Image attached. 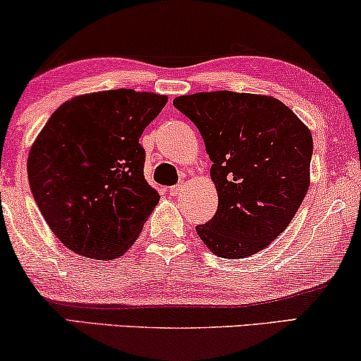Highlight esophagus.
<instances>
[{"label": "esophagus", "mask_w": 361, "mask_h": 361, "mask_svg": "<svg viewBox=\"0 0 361 361\" xmlns=\"http://www.w3.org/2000/svg\"><path fill=\"white\" fill-rule=\"evenodd\" d=\"M180 190H182V185H172V187H169L171 195H179Z\"/></svg>", "instance_id": "34e87169"}]
</instances>
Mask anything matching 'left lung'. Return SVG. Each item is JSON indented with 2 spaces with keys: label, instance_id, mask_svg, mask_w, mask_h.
Segmentation results:
<instances>
[{
  "label": "left lung",
  "instance_id": "left-lung-1",
  "mask_svg": "<svg viewBox=\"0 0 361 361\" xmlns=\"http://www.w3.org/2000/svg\"><path fill=\"white\" fill-rule=\"evenodd\" d=\"M176 109L202 134L219 194L217 212L195 227L222 259H245L275 240L305 199L312 134L270 96L214 91L180 96Z\"/></svg>",
  "mask_w": 361,
  "mask_h": 361
}]
</instances>
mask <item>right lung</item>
I'll use <instances>...</instances> for the list:
<instances>
[{
    "label": "right lung",
    "mask_w": 361,
    "mask_h": 361,
    "mask_svg": "<svg viewBox=\"0 0 361 361\" xmlns=\"http://www.w3.org/2000/svg\"><path fill=\"white\" fill-rule=\"evenodd\" d=\"M167 97L112 89L73 97L32 144L27 179L51 231L69 250L118 259L159 202L144 179V129Z\"/></svg>",
    "instance_id": "right-lung-1"
}]
</instances>
